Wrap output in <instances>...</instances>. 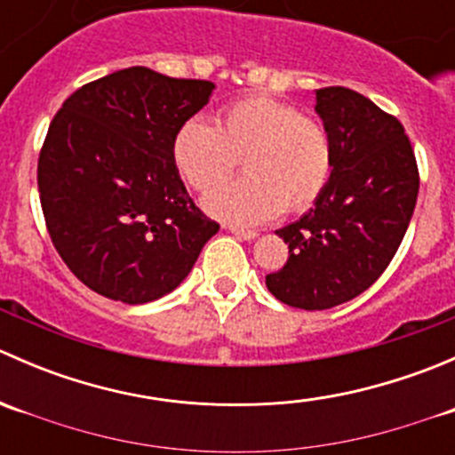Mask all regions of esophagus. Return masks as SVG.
Wrapping results in <instances>:
<instances>
[{
	"label": "esophagus",
	"instance_id": "1",
	"mask_svg": "<svg viewBox=\"0 0 455 455\" xmlns=\"http://www.w3.org/2000/svg\"><path fill=\"white\" fill-rule=\"evenodd\" d=\"M228 231H231L235 237H240V240H253V237H257V231H253V228L228 227Z\"/></svg>",
	"mask_w": 455,
	"mask_h": 455
}]
</instances>
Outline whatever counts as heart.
Segmentation results:
<instances>
[{
  "label": "heart",
  "mask_w": 455,
  "mask_h": 455,
  "mask_svg": "<svg viewBox=\"0 0 455 455\" xmlns=\"http://www.w3.org/2000/svg\"><path fill=\"white\" fill-rule=\"evenodd\" d=\"M237 157L245 163L247 176L213 191L206 209L240 224L310 209L328 189L334 169L332 140L323 123L266 94L224 105L218 125L189 118L173 134V164L200 194L221 184L235 171Z\"/></svg>",
  "instance_id": "1"
}]
</instances>
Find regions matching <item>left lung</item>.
Instances as JSON below:
<instances>
[{
	"label": "left lung",
	"mask_w": 455,
	"mask_h": 455,
	"mask_svg": "<svg viewBox=\"0 0 455 455\" xmlns=\"http://www.w3.org/2000/svg\"><path fill=\"white\" fill-rule=\"evenodd\" d=\"M316 112L332 140V178L304 218L279 228L288 259L266 275L268 291L301 310L334 308L368 291L405 237L420 185L396 116L341 85L316 90Z\"/></svg>",
	"instance_id": "8db88e82"
}]
</instances>
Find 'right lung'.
Wrapping results in <instances>:
<instances>
[{
	"instance_id": "1",
	"label": "right lung",
	"mask_w": 455,
	"mask_h": 455,
	"mask_svg": "<svg viewBox=\"0 0 455 455\" xmlns=\"http://www.w3.org/2000/svg\"><path fill=\"white\" fill-rule=\"evenodd\" d=\"M213 87L134 66L81 85L54 114L36 164L41 211L57 253L99 295L160 299L218 233L172 158Z\"/></svg>"
}]
</instances>
